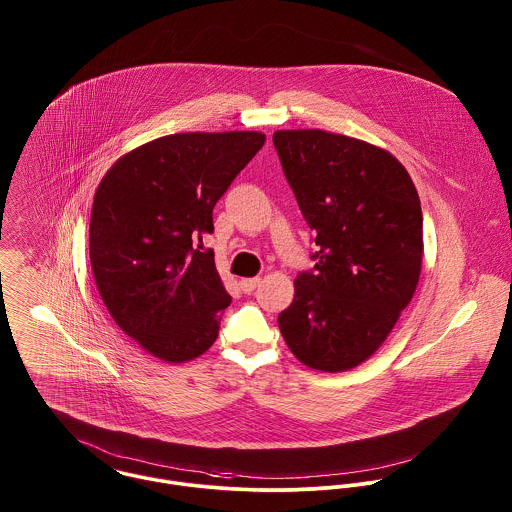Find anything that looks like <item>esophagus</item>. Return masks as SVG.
Segmentation results:
<instances>
[{
	"label": "esophagus",
	"mask_w": 512,
	"mask_h": 512,
	"mask_svg": "<svg viewBox=\"0 0 512 512\" xmlns=\"http://www.w3.org/2000/svg\"><path fill=\"white\" fill-rule=\"evenodd\" d=\"M258 284H260V278H244V280H240V288H242L244 293L254 292L258 288Z\"/></svg>",
	"instance_id": "esophagus-1"
}]
</instances>
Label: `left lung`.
<instances>
[{
  "label": "left lung",
  "instance_id": "left-lung-1",
  "mask_svg": "<svg viewBox=\"0 0 512 512\" xmlns=\"http://www.w3.org/2000/svg\"><path fill=\"white\" fill-rule=\"evenodd\" d=\"M274 146L319 246L315 272L297 276L278 325L299 363L345 372L380 349L414 297L420 197L406 167L365 140L278 130Z\"/></svg>",
  "mask_w": 512,
  "mask_h": 512
}]
</instances>
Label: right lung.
<instances>
[{
	"label": "right lung",
	"mask_w": 512,
	"mask_h": 512,
	"mask_svg": "<svg viewBox=\"0 0 512 512\" xmlns=\"http://www.w3.org/2000/svg\"><path fill=\"white\" fill-rule=\"evenodd\" d=\"M264 142L262 132L171 134L124 153L98 183L88 234L96 288L116 325L163 363L193 361L217 341L232 297L203 236Z\"/></svg>",
	"instance_id": "1"
}]
</instances>
